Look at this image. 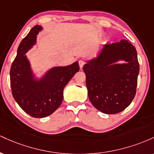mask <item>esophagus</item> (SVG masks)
<instances>
[{"label":"esophagus","mask_w":154,"mask_h":154,"mask_svg":"<svg viewBox=\"0 0 154 154\" xmlns=\"http://www.w3.org/2000/svg\"><path fill=\"white\" fill-rule=\"evenodd\" d=\"M85 63V62L83 60H79V67H80V69L82 68Z\"/></svg>","instance_id":"esophagus-1"}]
</instances>
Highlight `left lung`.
I'll return each instance as SVG.
<instances>
[{
	"label": "left lung",
	"instance_id": "left-lung-1",
	"mask_svg": "<svg viewBox=\"0 0 154 154\" xmlns=\"http://www.w3.org/2000/svg\"><path fill=\"white\" fill-rule=\"evenodd\" d=\"M119 60L127 63L116 64ZM139 67L135 48L128 40L104 45L100 54L83 66L93 106L108 114L125 110L135 95Z\"/></svg>",
	"mask_w": 154,
	"mask_h": 154
}]
</instances>
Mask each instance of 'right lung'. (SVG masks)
<instances>
[{
	"label": "right lung",
	"instance_id": "add662e5",
	"mask_svg": "<svg viewBox=\"0 0 154 154\" xmlns=\"http://www.w3.org/2000/svg\"><path fill=\"white\" fill-rule=\"evenodd\" d=\"M40 26L32 28L22 40L10 70L12 95L26 114L35 118L51 115L61 105L67 83L79 70L76 61L69 66L51 69L40 79H35L25 54L36 43Z\"/></svg>",
	"mask_w": 154,
	"mask_h": 154
}]
</instances>
